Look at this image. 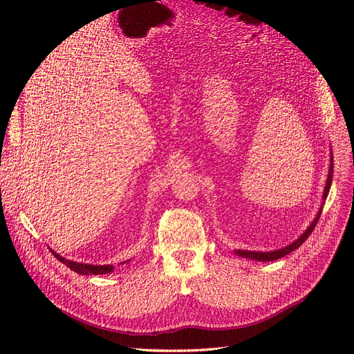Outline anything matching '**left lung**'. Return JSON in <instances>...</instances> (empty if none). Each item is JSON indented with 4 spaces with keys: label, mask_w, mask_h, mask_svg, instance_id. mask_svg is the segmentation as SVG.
<instances>
[{
    "label": "left lung",
    "mask_w": 354,
    "mask_h": 354,
    "mask_svg": "<svg viewBox=\"0 0 354 354\" xmlns=\"http://www.w3.org/2000/svg\"><path fill=\"white\" fill-rule=\"evenodd\" d=\"M331 180H333V153H331L330 172H328V178H326V184H325V189H324V195H322V200H324V201L326 200V197H328V192H330V188H331ZM321 212H322V207L319 208V212H318L317 217L313 218L310 226L304 232V234H300V238H297L293 243L281 248V250H276V251H271V252H255V251H242V250H238V251H234V252H236L239 257L251 258V259H257V261H274V259H280V258L286 257L287 254H290V252H293L295 250H297V248L309 238V234L312 233L313 229H315V226H317V223H318V220H319V217H321Z\"/></svg>",
    "instance_id": "obj_1"
}]
</instances>
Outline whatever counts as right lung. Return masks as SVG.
Here are the masks:
<instances>
[{
	"mask_svg": "<svg viewBox=\"0 0 354 354\" xmlns=\"http://www.w3.org/2000/svg\"><path fill=\"white\" fill-rule=\"evenodd\" d=\"M50 252H52V255H54L57 259H59L62 264L67 266L70 270H73V271H75V272H78V274H82V276H91V274H93V276H99V274H108V272L113 271V266H91V264H82V263H75V261L65 259L64 257H61L59 254H57L55 251H52V250H50ZM124 263H129V259H128V261H124ZM124 263H121V264H124Z\"/></svg>",
	"mask_w": 354,
	"mask_h": 354,
	"instance_id": "add662e5",
	"label": "right lung"
}]
</instances>
